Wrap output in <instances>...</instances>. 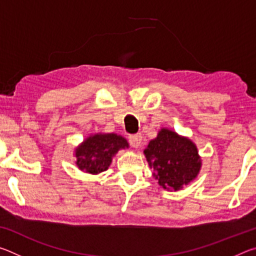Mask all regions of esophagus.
<instances>
[{
    "label": "esophagus",
    "mask_w": 256,
    "mask_h": 256,
    "mask_svg": "<svg viewBox=\"0 0 256 256\" xmlns=\"http://www.w3.org/2000/svg\"><path fill=\"white\" fill-rule=\"evenodd\" d=\"M141 141H142V134L141 133L133 134V136H130V144H131L133 148H138V146L141 144Z\"/></svg>",
    "instance_id": "1"
}]
</instances>
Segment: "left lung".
I'll use <instances>...</instances> for the list:
<instances>
[{
    "label": "left lung",
    "instance_id": "1",
    "mask_svg": "<svg viewBox=\"0 0 256 256\" xmlns=\"http://www.w3.org/2000/svg\"><path fill=\"white\" fill-rule=\"evenodd\" d=\"M144 154L154 177L167 190L182 188L196 178L201 168L196 144L167 128L149 142Z\"/></svg>",
    "mask_w": 256,
    "mask_h": 256
}]
</instances>
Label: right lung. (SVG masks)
<instances>
[{
    "instance_id": "add662e5",
    "label": "right lung",
    "mask_w": 256,
    "mask_h": 256,
    "mask_svg": "<svg viewBox=\"0 0 256 256\" xmlns=\"http://www.w3.org/2000/svg\"><path fill=\"white\" fill-rule=\"evenodd\" d=\"M128 146V141L118 134H96L76 149V164L89 174H99L108 170L112 156Z\"/></svg>"
}]
</instances>
